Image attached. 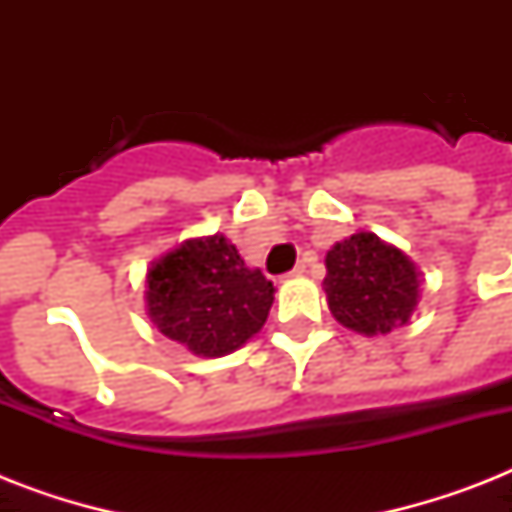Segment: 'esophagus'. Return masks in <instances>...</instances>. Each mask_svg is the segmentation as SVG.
Segmentation results:
<instances>
[{
	"mask_svg": "<svg viewBox=\"0 0 512 512\" xmlns=\"http://www.w3.org/2000/svg\"><path fill=\"white\" fill-rule=\"evenodd\" d=\"M313 260H316V257H313V255H308V257H305V260H300V263H297L295 268H292V271H289V276H303L305 268H308V265H311Z\"/></svg>",
	"mask_w": 512,
	"mask_h": 512,
	"instance_id": "obj_1",
	"label": "esophagus"
}]
</instances>
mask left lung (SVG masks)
Segmentation results:
<instances>
[{"label": "left lung", "mask_w": 512, "mask_h": 512, "mask_svg": "<svg viewBox=\"0 0 512 512\" xmlns=\"http://www.w3.org/2000/svg\"><path fill=\"white\" fill-rule=\"evenodd\" d=\"M324 292L342 327L361 335H385L409 321L420 281L404 252L374 233H353L327 252Z\"/></svg>", "instance_id": "obj_1"}]
</instances>
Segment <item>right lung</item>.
<instances>
[{
    "instance_id": "1",
    "label": "right lung",
    "mask_w": 512,
    "mask_h": 512,
    "mask_svg": "<svg viewBox=\"0 0 512 512\" xmlns=\"http://www.w3.org/2000/svg\"><path fill=\"white\" fill-rule=\"evenodd\" d=\"M148 316L196 356L241 348L268 319L273 284L225 236L185 241L148 271Z\"/></svg>"
}]
</instances>
